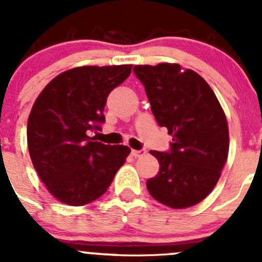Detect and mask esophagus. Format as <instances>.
<instances>
[{"instance_id":"esophagus-1","label":"esophagus","mask_w":262,"mask_h":262,"mask_svg":"<svg viewBox=\"0 0 262 262\" xmlns=\"http://www.w3.org/2000/svg\"><path fill=\"white\" fill-rule=\"evenodd\" d=\"M145 154H147V151H145L144 148H142V149H133V151H131V155L135 157H142L144 156Z\"/></svg>"}]
</instances>
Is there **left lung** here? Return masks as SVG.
Wrapping results in <instances>:
<instances>
[{
    "mask_svg": "<svg viewBox=\"0 0 262 262\" xmlns=\"http://www.w3.org/2000/svg\"><path fill=\"white\" fill-rule=\"evenodd\" d=\"M156 122L172 135L169 152L151 151L160 170L147 181L155 200L186 209L211 193L228 156L226 115L210 85L178 64L135 66Z\"/></svg>",
    "mask_w": 262,
    "mask_h": 262,
    "instance_id": "1",
    "label": "left lung"
}]
</instances>
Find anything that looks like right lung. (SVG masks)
Wrapping results in <instances>:
<instances>
[{"mask_svg": "<svg viewBox=\"0 0 262 262\" xmlns=\"http://www.w3.org/2000/svg\"><path fill=\"white\" fill-rule=\"evenodd\" d=\"M133 66L78 67L41 90L27 122V144L36 173L57 201L84 206L103 195L131 152L126 145L94 142L105 122L110 92Z\"/></svg>", "mask_w": 262, "mask_h": 262, "instance_id": "obj_1", "label": "right lung"}]
</instances>
